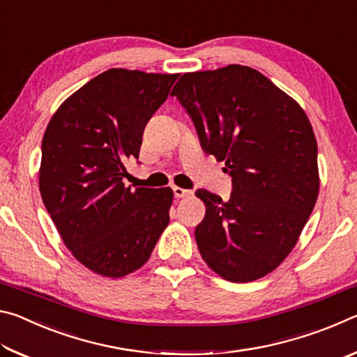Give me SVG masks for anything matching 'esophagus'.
<instances>
[{
    "label": "esophagus",
    "instance_id": "34e87169",
    "mask_svg": "<svg viewBox=\"0 0 357 357\" xmlns=\"http://www.w3.org/2000/svg\"><path fill=\"white\" fill-rule=\"evenodd\" d=\"M173 193H174V197H176V198H185V197H190L192 195V190H187V189H183V187L174 185L173 187Z\"/></svg>",
    "mask_w": 357,
    "mask_h": 357
}]
</instances>
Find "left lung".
<instances>
[{
  "mask_svg": "<svg viewBox=\"0 0 357 357\" xmlns=\"http://www.w3.org/2000/svg\"><path fill=\"white\" fill-rule=\"evenodd\" d=\"M172 96L195 124L202 148L225 162L229 200L195 195L206 214L198 250L222 279L253 282L280 266L304 229L319 192L318 146L305 112L261 72L241 64L187 72Z\"/></svg>",
  "mask_w": 357,
  "mask_h": 357,
  "instance_id": "8db88e82",
  "label": "left lung"
}]
</instances>
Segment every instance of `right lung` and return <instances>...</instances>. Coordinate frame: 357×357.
<instances>
[{
  "label": "right lung",
  "instance_id": "right-lung-1",
  "mask_svg": "<svg viewBox=\"0 0 357 357\" xmlns=\"http://www.w3.org/2000/svg\"><path fill=\"white\" fill-rule=\"evenodd\" d=\"M178 77L102 72L58 107L42 138V202L72 255L102 277L140 269L170 222V187L132 190L123 178Z\"/></svg>",
  "mask_w": 357,
  "mask_h": 357
}]
</instances>
